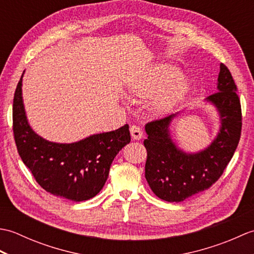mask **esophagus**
Masks as SVG:
<instances>
[{
	"mask_svg": "<svg viewBox=\"0 0 254 254\" xmlns=\"http://www.w3.org/2000/svg\"><path fill=\"white\" fill-rule=\"evenodd\" d=\"M132 138L135 139V141H139L143 137V131L142 128L137 126H132L130 128Z\"/></svg>",
	"mask_w": 254,
	"mask_h": 254,
	"instance_id": "1",
	"label": "esophagus"
}]
</instances>
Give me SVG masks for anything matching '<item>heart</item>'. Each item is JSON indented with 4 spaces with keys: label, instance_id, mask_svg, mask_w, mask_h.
Instances as JSON below:
<instances>
[{
    "label": "heart",
    "instance_id": "1",
    "mask_svg": "<svg viewBox=\"0 0 254 254\" xmlns=\"http://www.w3.org/2000/svg\"><path fill=\"white\" fill-rule=\"evenodd\" d=\"M128 93L138 98L150 100V110L154 115L163 116L174 109L188 91V83L182 73L171 63H159L147 68L134 78L127 87Z\"/></svg>",
    "mask_w": 254,
    "mask_h": 254
}]
</instances>
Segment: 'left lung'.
I'll list each match as a JSON object with an SVG mask.
<instances>
[{"label": "left lung", "mask_w": 254, "mask_h": 254, "mask_svg": "<svg viewBox=\"0 0 254 254\" xmlns=\"http://www.w3.org/2000/svg\"><path fill=\"white\" fill-rule=\"evenodd\" d=\"M219 67L217 93L205 101L216 108L220 127L207 147L187 153L177 146L171 137L170 124L179 112L145 126V178L152 191L164 201L179 203L207 190L223 175L238 146L242 126L240 100L229 69L223 63Z\"/></svg>", "instance_id": "left-lung-1"}]
</instances>
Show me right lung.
Returning <instances> with one entry per match:
<instances>
[{
	"label": "right lung",
	"instance_id": "1",
	"mask_svg": "<svg viewBox=\"0 0 254 254\" xmlns=\"http://www.w3.org/2000/svg\"><path fill=\"white\" fill-rule=\"evenodd\" d=\"M23 76L24 73L13 101L14 138L21 160L40 187L53 195L74 202L94 197L104 188L117 154L131 142L128 126L74 143L47 141L27 120L21 93Z\"/></svg>",
	"mask_w": 254,
	"mask_h": 254
}]
</instances>
